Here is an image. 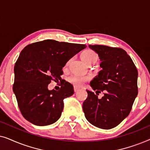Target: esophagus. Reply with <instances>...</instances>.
<instances>
[{"instance_id":"obj_1","label":"esophagus","mask_w":150,"mask_h":150,"mask_svg":"<svg viewBox=\"0 0 150 150\" xmlns=\"http://www.w3.org/2000/svg\"><path fill=\"white\" fill-rule=\"evenodd\" d=\"M74 92H78L79 91V88H77V87H74Z\"/></svg>"}]
</instances>
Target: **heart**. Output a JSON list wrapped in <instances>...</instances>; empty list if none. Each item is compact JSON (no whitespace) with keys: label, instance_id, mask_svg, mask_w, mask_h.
I'll return each instance as SVG.
<instances>
[{"label":"heart","instance_id":"1","mask_svg":"<svg viewBox=\"0 0 150 150\" xmlns=\"http://www.w3.org/2000/svg\"><path fill=\"white\" fill-rule=\"evenodd\" d=\"M81 58L84 62H85L87 64H89L94 59L98 58V56L94 51L91 50H87L82 52ZM89 76H87L71 75L68 77L67 81L71 84H72L73 85H74L75 87H80L83 86L84 83L89 81Z\"/></svg>","mask_w":150,"mask_h":150}]
</instances>
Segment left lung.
Here are the masks:
<instances>
[{
	"label": "left lung",
	"instance_id": "8db88e82",
	"mask_svg": "<svg viewBox=\"0 0 150 150\" xmlns=\"http://www.w3.org/2000/svg\"><path fill=\"white\" fill-rule=\"evenodd\" d=\"M101 60L102 70L91 81L96 94L102 91L105 96L98 99L94 92L88 91L83 104L88 122L102 129L118 126L132 109L138 94V71L126 51L120 48L104 45H89Z\"/></svg>",
	"mask_w": 150,
	"mask_h": 150
}]
</instances>
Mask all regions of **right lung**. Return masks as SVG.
<instances>
[{
	"label": "right lung",
	"mask_w": 150,
	"mask_h": 150,
	"mask_svg": "<svg viewBox=\"0 0 150 150\" xmlns=\"http://www.w3.org/2000/svg\"><path fill=\"white\" fill-rule=\"evenodd\" d=\"M86 45L46 40L28 44L14 66L13 91L22 116L36 126H48L60 118L63 100L74 87L63 81L59 91L48 89L51 81H61L63 67Z\"/></svg>",
	"instance_id": "1"
}]
</instances>
